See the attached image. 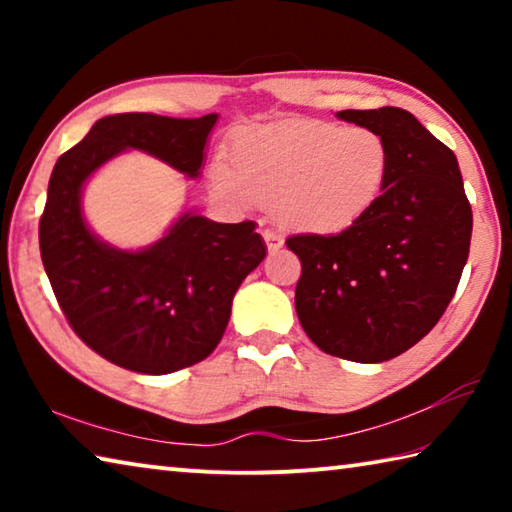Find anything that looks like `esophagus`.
Instances as JSON below:
<instances>
[{"instance_id":"esophagus-1","label":"esophagus","mask_w":512,"mask_h":512,"mask_svg":"<svg viewBox=\"0 0 512 512\" xmlns=\"http://www.w3.org/2000/svg\"><path fill=\"white\" fill-rule=\"evenodd\" d=\"M262 237H264V241H266V248L271 250V253H275V250H280L282 244H284L282 235H277L275 230H262Z\"/></svg>"}]
</instances>
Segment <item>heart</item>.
Masks as SVG:
<instances>
[{
  "label": "heart",
  "mask_w": 512,
  "mask_h": 512,
  "mask_svg": "<svg viewBox=\"0 0 512 512\" xmlns=\"http://www.w3.org/2000/svg\"><path fill=\"white\" fill-rule=\"evenodd\" d=\"M391 171L388 146L368 128L282 121L241 133L232 160L212 162V185L232 203L273 205L282 225L341 232L377 203Z\"/></svg>",
  "instance_id": "heart-1"
}]
</instances>
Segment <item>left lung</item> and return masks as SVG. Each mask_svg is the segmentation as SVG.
I'll use <instances>...</instances> for the list:
<instances>
[{
  "instance_id": "left-lung-1",
  "label": "left lung",
  "mask_w": 512,
  "mask_h": 512,
  "mask_svg": "<svg viewBox=\"0 0 512 512\" xmlns=\"http://www.w3.org/2000/svg\"><path fill=\"white\" fill-rule=\"evenodd\" d=\"M377 133L391 171L377 203L336 235H293L296 311L332 357L379 363L413 348L452 302L470 255L472 207L452 149L402 108L341 110Z\"/></svg>"
}]
</instances>
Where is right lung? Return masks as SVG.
I'll return each instance as SVG.
<instances>
[{"label": "right lung", "instance_id": "right-lung-1", "mask_svg": "<svg viewBox=\"0 0 512 512\" xmlns=\"http://www.w3.org/2000/svg\"><path fill=\"white\" fill-rule=\"evenodd\" d=\"M216 115L171 119L124 112L99 119L63 153L40 216V255L76 336L119 368L167 375L210 357L230 320L232 298L266 255L253 221L214 223L183 214L142 253L115 250L81 216V187L124 149H140L198 176Z\"/></svg>", "mask_w": 512, "mask_h": 512}]
</instances>
